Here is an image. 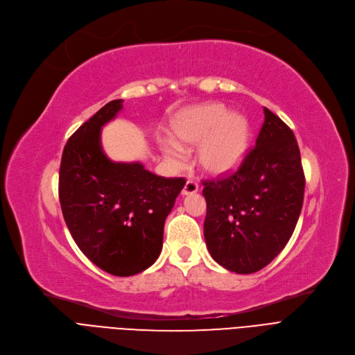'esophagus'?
<instances>
[{
  "instance_id": "1",
  "label": "esophagus",
  "mask_w": 355,
  "mask_h": 355,
  "mask_svg": "<svg viewBox=\"0 0 355 355\" xmlns=\"http://www.w3.org/2000/svg\"><path fill=\"white\" fill-rule=\"evenodd\" d=\"M199 189V186L195 180H187L183 186L182 189V195H192V193H196Z\"/></svg>"
}]
</instances>
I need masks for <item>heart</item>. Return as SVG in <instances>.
Instances as JSON below:
<instances>
[{"mask_svg":"<svg viewBox=\"0 0 355 355\" xmlns=\"http://www.w3.org/2000/svg\"><path fill=\"white\" fill-rule=\"evenodd\" d=\"M175 139L184 146L199 144V164L211 175H225L236 169L248 153V119L238 112L227 113L223 104H200L183 110L173 123ZM163 155L173 169L184 163L178 144L163 146Z\"/></svg>","mask_w":355,"mask_h":355,"instance_id":"heart-1","label":"heart"}]
</instances>
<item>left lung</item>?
I'll return each instance as SVG.
<instances>
[{
  "label": "left lung",
  "mask_w": 355,
  "mask_h": 355,
  "mask_svg": "<svg viewBox=\"0 0 355 355\" xmlns=\"http://www.w3.org/2000/svg\"><path fill=\"white\" fill-rule=\"evenodd\" d=\"M255 148L236 172L205 180L203 234L212 258L236 274H254L272 261L293 236L305 189L297 139L263 107Z\"/></svg>",
  "instance_id": "left-lung-1"
}]
</instances>
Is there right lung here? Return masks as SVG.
I'll return each mask as SVG.
<instances>
[{
	"instance_id": "1",
	"label": "right lung",
	"mask_w": 355,
	"mask_h": 355,
	"mask_svg": "<svg viewBox=\"0 0 355 355\" xmlns=\"http://www.w3.org/2000/svg\"><path fill=\"white\" fill-rule=\"evenodd\" d=\"M123 109L109 101L74 132L62 150L58 198L80 251L116 277H130L159 258L163 226L186 180L157 176L139 162L110 160L101 128Z\"/></svg>"
}]
</instances>
